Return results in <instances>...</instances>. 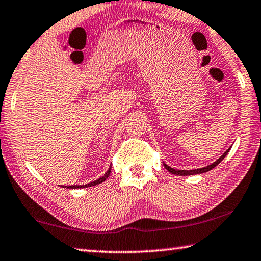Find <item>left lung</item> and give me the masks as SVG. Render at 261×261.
<instances>
[{
  "label": "left lung",
  "instance_id": "left-lung-1",
  "mask_svg": "<svg viewBox=\"0 0 261 261\" xmlns=\"http://www.w3.org/2000/svg\"><path fill=\"white\" fill-rule=\"evenodd\" d=\"M230 148L227 150V151L222 154V156L218 159V161L214 162L213 164H211V165H207L206 167H202V168H197V170H189V171H186V170H175V168H172L171 166L166 165L165 163H164V166H165L166 170L172 173V174H175V175H181V176H185V175H195V174H202V173H205V172H208L211 171L212 168L216 167L219 163L222 162V159L225 158L227 156V153L229 152Z\"/></svg>",
  "mask_w": 261,
  "mask_h": 261
}]
</instances>
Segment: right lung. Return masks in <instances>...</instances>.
Here are the masks:
<instances>
[{"instance_id": "obj_1", "label": "right lung", "mask_w": 261, "mask_h": 261, "mask_svg": "<svg viewBox=\"0 0 261 261\" xmlns=\"http://www.w3.org/2000/svg\"><path fill=\"white\" fill-rule=\"evenodd\" d=\"M110 173H111V165H110L109 170L107 171V173L103 176H100L99 179L95 180L93 182H90V184H87V185H80V186H62L63 188H67V189H79V188H88V187H93V186H96V185H99L102 184V182H104L105 180L108 179V177L110 176Z\"/></svg>"}]
</instances>
